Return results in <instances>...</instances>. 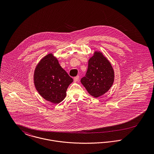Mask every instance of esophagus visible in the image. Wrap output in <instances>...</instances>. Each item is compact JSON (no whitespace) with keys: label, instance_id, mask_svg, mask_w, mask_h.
I'll use <instances>...</instances> for the list:
<instances>
[{"label":"esophagus","instance_id":"34e87169","mask_svg":"<svg viewBox=\"0 0 154 154\" xmlns=\"http://www.w3.org/2000/svg\"><path fill=\"white\" fill-rule=\"evenodd\" d=\"M79 76H75V77L74 78V79H73V80H74V82H78V81H79Z\"/></svg>","mask_w":154,"mask_h":154}]
</instances>
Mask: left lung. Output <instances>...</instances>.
Returning a JSON list of instances; mask_svg holds the SVG:
<instances>
[{"label":"left lung","mask_w":154,"mask_h":154,"mask_svg":"<svg viewBox=\"0 0 154 154\" xmlns=\"http://www.w3.org/2000/svg\"><path fill=\"white\" fill-rule=\"evenodd\" d=\"M114 81V72L109 60L98 51L89 59L88 70L81 82L88 93L98 98L106 93Z\"/></svg>","instance_id":"1"}]
</instances>
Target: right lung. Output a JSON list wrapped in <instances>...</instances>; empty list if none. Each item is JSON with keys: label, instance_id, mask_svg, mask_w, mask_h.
<instances>
[{"label": "right lung", "instance_id": "right-lung-1", "mask_svg": "<svg viewBox=\"0 0 154 154\" xmlns=\"http://www.w3.org/2000/svg\"><path fill=\"white\" fill-rule=\"evenodd\" d=\"M73 81L52 53L45 56L34 70V83L37 91L45 100L54 104L65 99L67 89Z\"/></svg>", "mask_w": 154, "mask_h": 154}]
</instances>
